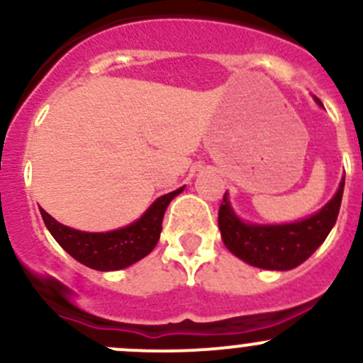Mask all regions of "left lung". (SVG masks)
<instances>
[{
    "label": "left lung",
    "mask_w": 363,
    "mask_h": 363,
    "mask_svg": "<svg viewBox=\"0 0 363 363\" xmlns=\"http://www.w3.org/2000/svg\"><path fill=\"white\" fill-rule=\"evenodd\" d=\"M342 191L344 177L335 195L325 207L309 218L295 223H283V225H256V223L242 221L235 214L225 193L218 214L223 242L232 255L258 269H295L325 242L330 230L334 228Z\"/></svg>",
    "instance_id": "1"
}]
</instances>
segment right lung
Wrapping results in <instances>:
<instances>
[{"mask_svg": "<svg viewBox=\"0 0 363 363\" xmlns=\"http://www.w3.org/2000/svg\"><path fill=\"white\" fill-rule=\"evenodd\" d=\"M182 189L184 186L160 196L137 221L124 228L112 230V232H80V230L61 225L43 208H40V214L50 235L69 256L89 269L111 272V270H121L133 265L155 250L160 240L164 211L168 203L179 193H182Z\"/></svg>", "mask_w": 363, "mask_h": 363, "instance_id": "obj_1", "label": "right lung"}]
</instances>
